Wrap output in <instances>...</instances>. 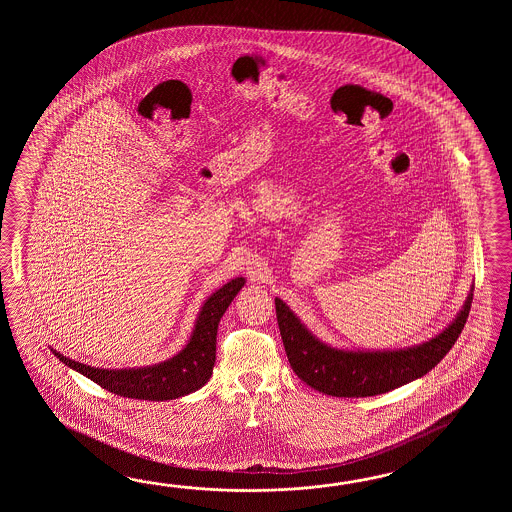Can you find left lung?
Masks as SVG:
<instances>
[{"mask_svg":"<svg viewBox=\"0 0 512 512\" xmlns=\"http://www.w3.org/2000/svg\"><path fill=\"white\" fill-rule=\"evenodd\" d=\"M474 285L456 318L426 342L397 349L335 348L313 335L293 309L274 298L276 318L294 373L311 388L333 397H371L415 381L435 368L461 335Z\"/></svg>","mask_w":512,"mask_h":512,"instance_id":"8db88e82","label":"left lung"}]
</instances>
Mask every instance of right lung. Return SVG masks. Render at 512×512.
Wrapping results in <instances>:
<instances>
[{"label": "right lung", "instance_id": "obj_1", "mask_svg": "<svg viewBox=\"0 0 512 512\" xmlns=\"http://www.w3.org/2000/svg\"><path fill=\"white\" fill-rule=\"evenodd\" d=\"M245 278H234L210 294L197 313L196 324L185 348L174 357L141 368L106 370L87 366L51 349L67 368L82 373L104 390L141 401H170L197 392L207 384L216 362V335L221 316L240 293Z\"/></svg>", "mask_w": 512, "mask_h": 512}]
</instances>
